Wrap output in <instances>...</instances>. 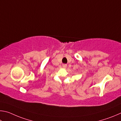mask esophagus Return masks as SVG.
<instances>
[{
	"label": "esophagus",
	"mask_w": 121,
	"mask_h": 121,
	"mask_svg": "<svg viewBox=\"0 0 121 121\" xmlns=\"http://www.w3.org/2000/svg\"><path fill=\"white\" fill-rule=\"evenodd\" d=\"M62 66H63V68H64V69H66V67H67V64H63Z\"/></svg>",
	"instance_id": "34e87169"
}]
</instances>
